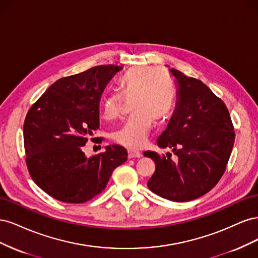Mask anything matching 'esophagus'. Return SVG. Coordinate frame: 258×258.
<instances>
[{"instance_id": "esophagus-1", "label": "esophagus", "mask_w": 258, "mask_h": 258, "mask_svg": "<svg viewBox=\"0 0 258 258\" xmlns=\"http://www.w3.org/2000/svg\"><path fill=\"white\" fill-rule=\"evenodd\" d=\"M128 157L129 158H140L141 157V152L136 151V150H128Z\"/></svg>"}]
</instances>
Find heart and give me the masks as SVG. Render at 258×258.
Wrapping results in <instances>:
<instances>
[{"instance_id": "b5f03b06", "label": "heart", "mask_w": 258, "mask_h": 258, "mask_svg": "<svg viewBox=\"0 0 258 258\" xmlns=\"http://www.w3.org/2000/svg\"><path fill=\"white\" fill-rule=\"evenodd\" d=\"M119 95L106 97L102 102V115L114 120L121 113L123 101L132 100L134 115L114 134L115 141L129 148L142 147L156 122L166 120L174 104L175 87L163 69L137 67L129 70L118 83Z\"/></svg>"}]
</instances>
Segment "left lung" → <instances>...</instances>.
Returning a JSON list of instances; mask_svg holds the SVG:
<instances>
[{
    "instance_id": "obj_1",
    "label": "left lung",
    "mask_w": 258,
    "mask_h": 258,
    "mask_svg": "<svg viewBox=\"0 0 258 258\" xmlns=\"http://www.w3.org/2000/svg\"><path fill=\"white\" fill-rule=\"evenodd\" d=\"M176 84V104L172 117L157 139L171 154L147 151L156 169L147 186L158 196L185 202L204 196L223 176L235 143L229 112L201 81L169 69Z\"/></svg>"
}]
</instances>
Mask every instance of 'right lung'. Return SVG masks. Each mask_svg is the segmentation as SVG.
Segmentation results:
<instances>
[{"label":"right lung","mask_w":258,"mask_h":258,"mask_svg":"<svg viewBox=\"0 0 258 258\" xmlns=\"http://www.w3.org/2000/svg\"><path fill=\"white\" fill-rule=\"evenodd\" d=\"M122 68L98 66L54 82L31 106L23 123L27 167L52 198L83 204L102 191L116 167L127 160L120 145L86 157L84 146L99 126L105 86ZM93 139H91L92 141Z\"/></svg>","instance_id":"add662e5"}]
</instances>
